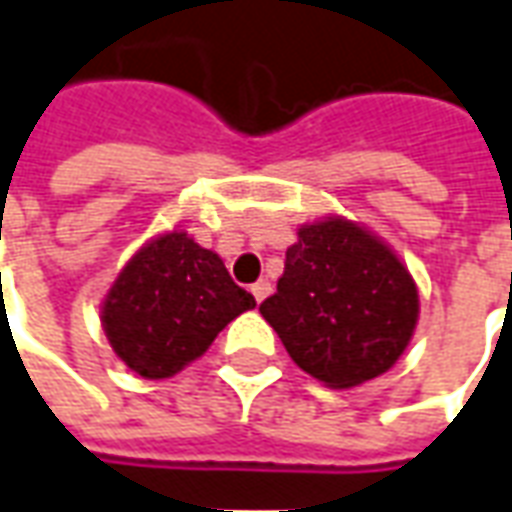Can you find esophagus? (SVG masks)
<instances>
[{
	"instance_id": "34e87169",
	"label": "esophagus",
	"mask_w": 512,
	"mask_h": 512,
	"mask_svg": "<svg viewBox=\"0 0 512 512\" xmlns=\"http://www.w3.org/2000/svg\"><path fill=\"white\" fill-rule=\"evenodd\" d=\"M268 293H271V282L268 280H257L255 285H252V296H255L257 302H263Z\"/></svg>"
}]
</instances>
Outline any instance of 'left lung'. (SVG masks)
I'll return each instance as SVG.
<instances>
[{"instance_id": "obj_1", "label": "left lung", "mask_w": 512, "mask_h": 512, "mask_svg": "<svg viewBox=\"0 0 512 512\" xmlns=\"http://www.w3.org/2000/svg\"><path fill=\"white\" fill-rule=\"evenodd\" d=\"M288 246L277 293L260 313L296 366L346 391L396 366L418 324V288L402 257L363 224L330 213Z\"/></svg>"}]
</instances>
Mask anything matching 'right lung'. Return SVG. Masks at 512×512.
Wrapping results in <instances>:
<instances>
[{
	"mask_svg": "<svg viewBox=\"0 0 512 512\" xmlns=\"http://www.w3.org/2000/svg\"><path fill=\"white\" fill-rule=\"evenodd\" d=\"M252 307L255 296L232 282L224 260L174 227L124 263L99 318L124 366L144 380H169Z\"/></svg>",
	"mask_w": 512,
	"mask_h": 512,
	"instance_id": "add662e5",
	"label": "right lung"
}]
</instances>
